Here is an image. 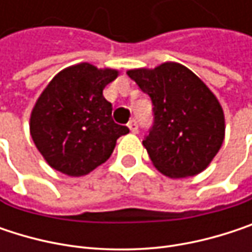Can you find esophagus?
Here are the masks:
<instances>
[{
  "label": "esophagus",
  "instance_id": "obj_1",
  "mask_svg": "<svg viewBox=\"0 0 252 252\" xmlns=\"http://www.w3.org/2000/svg\"><path fill=\"white\" fill-rule=\"evenodd\" d=\"M128 128H129V131L131 132H137L138 131V123H137V120H131L129 123H128Z\"/></svg>",
  "mask_w": 252,
  "mask_h": 252
}]
</instances>
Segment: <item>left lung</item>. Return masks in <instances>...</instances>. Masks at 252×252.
<instances>
[{
    "label": "left lung",
    "mask_w": 252,
    "mask_h": 252,
    "mask_svg": "<svg viewBox=\"0 0 252 252\" xmlns=\"http://www.w3.org/2000/svg\"><path fill=\"white\" fill-rule=\"evenodd\" d=\"M126 74L152 99L153 126L143 144L153 165L169 178L204 171L225 138L223 111L210 89L176 63Z\"/></svg>",
    "instance_id": "obj_1"
}]
</instances>
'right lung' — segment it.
<instances>
[{
    "instance_id": "obj_1",
    "label": "right lung",
    "mask_w": 252,
    "mask_h": 252,
    "mask_svg": "<svg viewBox=\"0 0 252 252\" xmlns=\"http://www.w3.org/2000/svg\"><path fill=\"white\" fill-rule=\"evenodd\" d=\"M117 76V70L81 63L58 73L42 92L30 134L49 166L68 176L86 175L106 162L117 140L129 132L112 120V105L103 97Z\"/></svg>"
}]
</instances>
